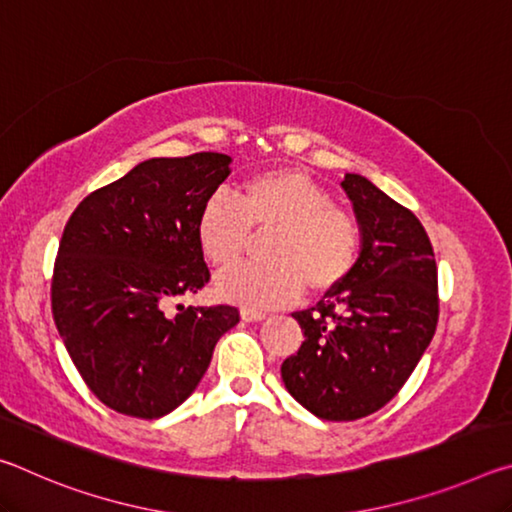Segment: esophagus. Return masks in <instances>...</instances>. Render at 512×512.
<instances>
[{"label": "esophagus", "mask_w": 512, "mask_h": 512, "mask_svg": "<svg viewBox=\"0 0 512 512\" xmlns=\"http://www.w3.org/2000/svg\"><path fill=\"white\" fill-rule=\"evenodd\" d=\"M241 318H244L246 323H257V320L266 318V311L253 309V307H241Z\"/></svg>", "instance_id": "obj_1"}]
</instances>
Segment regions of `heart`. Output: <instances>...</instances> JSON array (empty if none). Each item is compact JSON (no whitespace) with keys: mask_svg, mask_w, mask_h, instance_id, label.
<instances>
[{"mask_svg":"<svg viewBox=\"0 0 512 512\" xmlns=\"http://www.w3.org/2000/svg\"><path fill=\"white\" fill-rule=\"evenodd\" d=\"M273 232L262 264H241L219 275L216 293L246 307H277L302 289L320 296L352 273L361 250L354 216L332 203L314 178L298 169H268L241 185L239 201L207 196L196 219V239L216 268H228L253 239Z\"/></svg>","mask_w":512,"mask_h":512,"instance_id":"obj_1","label":"heart"}]
</instances>
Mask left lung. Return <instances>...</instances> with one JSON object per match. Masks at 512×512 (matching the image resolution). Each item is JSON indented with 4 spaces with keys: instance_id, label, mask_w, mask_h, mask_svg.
<instances>
[{
    "instance_id": "8db88e82",
    "label": "left lung",
    "mask_w": 512,
    "mask_h": 512,
    "mask_svg": "<svg viewBox=\"0 0 512 512\" xmlns=\"http://www.w3.org/2000/svg\"><path fill=\"white\" fill-rule=\"evenodd\" d=\"M341 187L361 253L345 282L293 314L305 341L284 359L282 381L318 418L350 422L391 402L418 366L438 325V268L411 210L359 173Z\"/></svg>"
}]
</instances>
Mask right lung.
Returning <instances> with one entry per match:
<instances>
[{"label":"right lung","instance_id":"right-lung-1","mask_svg":"<svg viewBox=\"0 0 512 512\" xmlns=\"http://www.w3.org/2000/svg\"><path fill=\"white\" fill-rule=\"evenodd\" d=\"M230 155L144 160L85 196L69 216L51 277L60 339L112 411L155 420L194 393L216 341L239 323L230 305H167L210 282L198 210L230 176Z\"/></svg>","mask_w":512,"mask_h":512}]
</instances>
